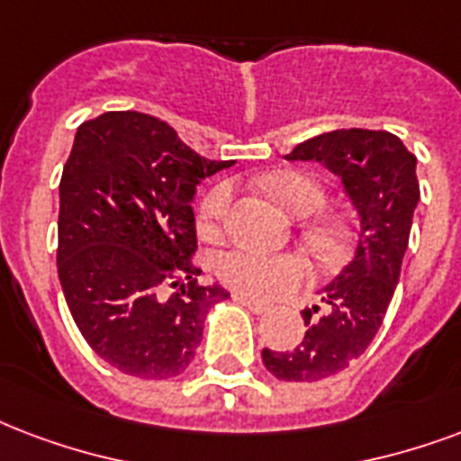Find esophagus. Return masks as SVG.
<instances>
[{"label": "esophagus", "instance_id": "34e87169", "mask_svg": "<svg viewBox=\"0 0 461 461\" xmlns=\"http://www.w3.org/2000/svg\"><path fill=\"white\" fill-rule=\"evenodd\" d=\"M234 300L239 302V304H244L246 309H249V312H254V314H266V312H268V304H263V302H256V300H251V297H246V294H234Z\"/></svg>", "mask_w": 461, "mask_h": 461}]
</instances>
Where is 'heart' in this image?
I'll use <instances>...</instances> for the list:
<instances>
[{
    "mask_svg": "<svg viewBox=\"0 0 461 461\" xmlns=\"http://www.w3.org/2000/svg\"><path fill=\"white\" fill-rule=\"evenodd\" d=\"M266 188L273 198L285 207L294 217L314 215L319 207L324 205V191L309 178L297 171H277V174L266 176ZM231 205V185L217 184L207 193L200 203V231L205 237H215L220 231V224L227 217ZM316 241L324 249H339L343 241L340 230L324 224L316 227ZM215 276L224 285L256 300H268L273 294L285 293L293 287L302 285L309 277L307 261L297 254H273L254 246H231L227 251L215 256Z\"/></svg>",
    "mask_w": 461,
    "mask_h": 461,
    "instance_id": "obj_1",
    "label": "heart"
}]
</instances>
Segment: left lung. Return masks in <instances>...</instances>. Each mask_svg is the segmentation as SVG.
<instances>
[{
    "label": "left lung",
    "instance_id": "left-lung-1",
    "mask_svg": "<svg viewBox=\"0 0 461 461\" xmlns=\"http://www.w3.org/2000/svg\"><path fill=\"white\" fill-rule=\"evenodd\" d=\"M287 161H319L343 184L357 212L353 258L319 290L326 312L304 309L307 333L293 350L263 348V365L283 382H316L346 370L382 326L402 276L420 191L416 157L384 130H333L302 142Z\"/></svg>",
    "mask_w": 461,
    "mask_h": 461
}]
</instances>
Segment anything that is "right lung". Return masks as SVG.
<instances>
[{
    "label": "right lung",
    "mask_w": 461,
    "mask_h": 461,
    "mask_svg": "<svg viewBox=\"0 0 461 461\" xmlns=\"http://www.w3.org/2000/svg\"><path fill=\"white\" fill-rule=\"evenodd\" d=\"M230 167L137 111L77 128L59 181V285L94 353L125 375H181L210 307L230 297L220 283L198 285L191 263L198 184Z\"/></svg>",
    "instance_id": "right-lung-1"
}]
</instances>
